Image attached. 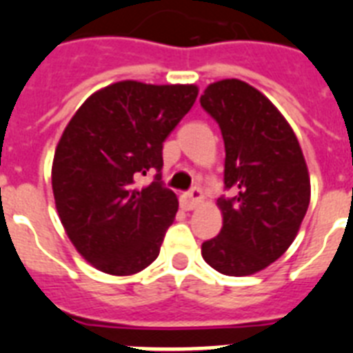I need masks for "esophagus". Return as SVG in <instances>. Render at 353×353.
Wrapping results in <instances>:
<instances>
[{"label":"esophagus","instance_id":"obj_1","mask_svg":"<svg viewBox=\"0 0 353 353\" xmlns=\"http://www.w3.org/2000/svg\"><path fill=\"white\" fill-rule=\"evenodd\" d=\"M202 202H203V194L198 188L191 189L189 193L182 194V198H180V203H182V208L185 209V211H193V209H196Z\"/></svg>","mask_w":353,"mask_h":353}]
</instances>
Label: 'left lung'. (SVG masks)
<instances>
[{
    "label": "left lung",
    "mask_w": 353,
    "mask_h": 353,
    "mask_svg": "<svg viewBox=\"0 0 353 353\" xmlns=\"http://www.w3.org/2000/svg\"><path fill=\"white\" fill-rule=\"evenodd\" d=\"M200 104L218 122L225 144L218 198L223 225L202 243V258L225 276L267 269L292 245L310 203V174L298 137L260 90L223 79L203 90Z\"/></svg>",
    "instance_id": "8db88e82"
}]
</instances>
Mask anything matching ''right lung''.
Masks as SVG:
<instances>
[{
	"label": "right lung",
	"mask_w": 353,
	"mask_h": 353,
	"mask_svg": "<svg viewBox=\"0 0 353 353\" xmlns=\"http://www.w3.org/2000/svg\"><path fill=\"white\" fill-rule=\"evenodd\" d=\"M196 84L119 81L92 93L55 148L52 189L70 241L101 272L131 276L157 260L179 198L157 173L162 144L191 110Z\"/></svg>",
	"instance_id": "right-lung-1"
}]
</instances>
